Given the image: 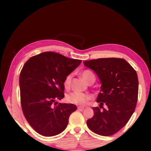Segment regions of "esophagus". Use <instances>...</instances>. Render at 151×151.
<instances>
[{"instance_id":"1","label":"esophagus","mask_w":151,"mask_h":151,"mask_svg":"<svg viewBox=\"0 0 151 151\" xmlns=\"http://www.w3.org/2000/svg\"><path fill=\"white\" fill-rule=\"evenodd\" d=\"M84 109V108L82 106H78L77 107V110L79 111H83Z\"/></svg>"}]
</instances>
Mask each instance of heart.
<instances>
[{"label":"heart","instance_id":"b5f03b06","mask_svg":"<svg viewBox=\"0 0 151 151\" xmlns=\"http://www.w3.org/2000/svg\"><path fill=\"white\" fill-rule=\"evenodd\" d=\"M94 77L93 74L89 70H84L81 73V77L86 83L91 77ZM72 77V74H69L65 77V80H64V86L66 89H69L70 87ZM91 99V96L79 92H72L67 96V101L68 103L79 106H84Z\"/></svg>","mask_w":151,"mask_h":151}]
</instances>
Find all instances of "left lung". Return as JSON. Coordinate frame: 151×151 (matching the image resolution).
Masks as SVG:
<instances>
[{
	"mask_svg": "<svg viewBox=\"0 0 151 151\" xmlns=\"http://www.w3.org/2000/svg\"><path fill=\"white\" fill-rule=\"evenodd\" d=\"M84 65L97 74L101 84L96 99L99 107H93L94 114L86 124L96 134L111 136L127 124L134 112L138 100V75L131 65L121 58L91 60L84 62Z\"/></svg>",
	"mask_w": 151,
	"mask_h": 151,
	"instance_id": "left-lung-1",
	"label": "left lung"
}]
</instances>
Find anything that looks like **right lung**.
Here are the masks:
<instances>
[{
  "mask_svg": "<svg viewBox=\"0 0 151 151\" xmlns=\"http://www.w3.org/2000/svg\"><path fill=\"white\" fill-rule=\"evenodd\" d=\"M61 54L45 52L25 62L20 74V102L26 120L36 132L56 136L67 126L77 110L73 104L59 103L64 98V80L81 64Z\"/></svg>",
  "mask_w": 151,
  "mask_h": 151,
  "instance_id": "obj_1",
  "label": "right lung"
}]
</instances>
